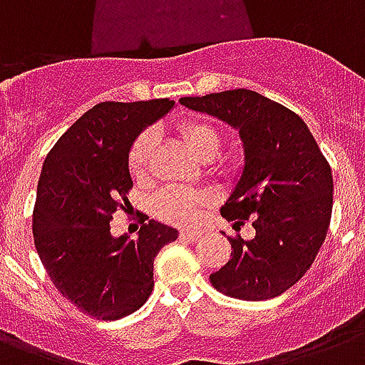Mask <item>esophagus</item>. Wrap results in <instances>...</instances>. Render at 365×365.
I'll use <instances>...</instances> for the list:
<instances>
[{"label":"esophagus","mask_w":365,"mask_h":365,"mask_svg":"<svg viewBox=\"0 0 365 365\" xmlns=\"http://www.w3.org/2000/svg\"><path fill=\"white\" fill-rule=\"evenodd\" d=\"M200 237H202V235H200L199 231H191V229H185V231L180 233V239L185 240V242H197Z\"/></svg>","instance_id":"obj_1"}]
</instances>
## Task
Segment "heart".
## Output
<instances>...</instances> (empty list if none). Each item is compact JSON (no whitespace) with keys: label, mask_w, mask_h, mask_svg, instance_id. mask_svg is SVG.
I'll use <instances>...</instances> for the list:
<instances>
[{"label":"heart","mask_w":365,"mask_h":365,"mask_svg":"<svg viewBox=\"0 0 365 365\" xmlns=\"http://www.w3.org/2000/svg\"><path fill=\"white\" fill-rule=\"evenodd\" d=\"M183 140L200 160H212L220 153L223 143L222 132L208 121H185L180 126ZM157 145V132L153 128L143 130L134 140L128 151V168L134 178L148 174L149 163ZM212 205V197L202 191H187L182 187L163 189L153 200L155 214L166 222L187 225L202 216L206 206Z\"/></svg>","instance_id":"1"}]
</instances>
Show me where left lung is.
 I'll return each instance as SVG.
<instances>
[{"label":"left lung","instance_id":"left-lung-1","mask_svg":"<svg viewBox=\"0 0 365 365\" xmlns=\"http://www.w3.org/2000/svg\"><path fill=\"white\" fill-rule=\"evenodd\" d=\"M180 104L239 130L244 168L222 216L235 229L252 220V240L231 239V259L212 286L244 301L272 299L299 280L322 246L334 206V178L309 126L282 104L235 88L185 96Z\"/></svg>","mask_w":365,"mask_h":365}]
</instances>
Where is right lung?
<instances>
[{"label":"right lung","instance_id":"1","mask_svg":"<svg viewBox=\"0 0 365 365\" xmlns=\"http://www.w3.org/2000/svg\"><path fill=\"white\" fill-rule=\"evenodd\" d=\"M174 100L102 102L79 117L43 163L34 242L66 299L98 320L138 311L153 289V261L176 229L149 220L136 240L111 237L110 222L132 189L128 151Z\"/></svg>","mask_w":365,"mask_h":365}]
</instances>
